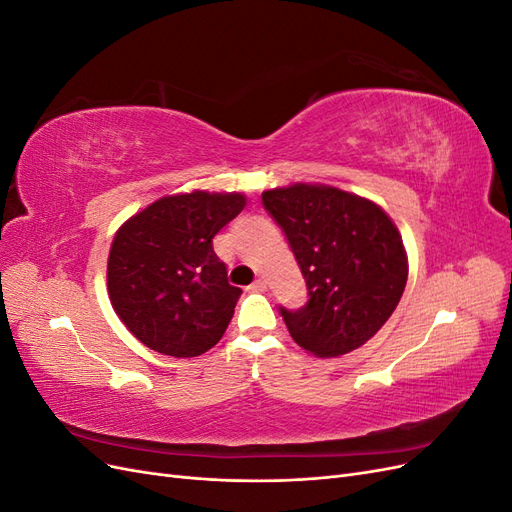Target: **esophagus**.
Listing matches in <instances>:
<instances>
[{
	"instance_id": "34e87169",
	"label": "esophagus",
	"mask_w": 512,
	"mask_h": 512,
	"mask_svg": "<svg viewBox=\"0 0 512 512\" xmlns=\"http://www.w3.org/2000/svg\"><path fill=\"white\" fill-rule=\"evenodd\" d=\"M247 290H252V292H265V290H267V282L262 280V277H258V280H256L250 288H247Z\"/></svg>"
}]
</instances>
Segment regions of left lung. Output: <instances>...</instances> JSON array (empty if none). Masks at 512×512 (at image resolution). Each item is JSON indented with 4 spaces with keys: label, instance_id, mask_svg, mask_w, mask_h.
I'll use <instances>...</instances> for the list:
<instances>
[{
    "label": "left lung",
    "instance_id": "obj_1",
    "mask_svg": "<svg viewBox=\"0 0 512 512\" xmlns=\"http://www.w3.org/2000/svg\"><path fill=\"white\" fill-rule=\"evenodd\" d=\"M262 207L284 230L307 286L299 309L280 305L303 350L346 354L391 318L408 282L399 232L378 205L329 185L297 183L262 192Z\"/></svg>",
    "mask_w": 512,
    "mask_h": 512
}]
</instances>
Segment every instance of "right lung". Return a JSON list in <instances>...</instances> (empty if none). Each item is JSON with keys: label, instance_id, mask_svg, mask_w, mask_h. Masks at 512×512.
I'll list each match as a JSON object with an SVG mask.
<instances>
[{"label": "right lung", "instance_id": "right-lung-1", "mask_svg": "<svg viewBox=\"0 0 512 512\" xmlns=\"http://www.w3.org/2000/svg\"><path fill=\"white\" fill-rule=\"evenodd\" d=\"M243 207V194L166 196L117 230L108 254V297L138 342L177 359L220 342L241 288L228 284L213 237Z\"/></svg>", "mask_w": 512, "mask_h": 512}]
</instances>
